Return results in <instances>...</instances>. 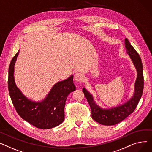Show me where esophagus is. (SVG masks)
<instances>
[{"instance_id":"esophagus-1","label":"esophagus","mask_w":152,"mask_h":152,"mask_svg":"<svg viewBox=\"0 0 152 152\" xmlns=\"http://www.w3.org/2000/svg\"><path fill=\"white\" fill-rule=\"evenodd\" d=\"M74 79H75V81L80 83V82H82L84 80V77H83V75L81 73H77L75 74V75L74 76Z\"/></svg>"}]
</instances>
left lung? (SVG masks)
I'll use <instances>...</instances> for the list:
<instances>
[{
	"instance_id": "left-lung-1",
	"label": "left lung",
	"mask_w": 152,
	"mask_h": 152,
	"mask_svg": "<svg viewBox=\"0 0 152 152\" xmlns=\"http://www.w3.org/2000/svg\"><path fill=\"white\" fill-rule=\"evenodd\" d=\"M124 42L126 53L129 55L137 71V78L134 84V91L132 97L126 102L119 106L110 108H102L95 103L92 95L84 87L83 89L85 97L91 108L92 119L102 125H115L124 120L137 107L142 95L143 76L141 58L127 38L125 39Z\"/></svg>"
}]
</instances>
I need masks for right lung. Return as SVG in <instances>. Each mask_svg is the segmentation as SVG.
<instances>
[{
	"label": "right lung",
	"instance_id": "right-lung-1",
	"mask_svg": "<svg viewBox=\"0 0 152 152\" xmlns=\"http://www.w3.org/2000/svg\"><path fill=\"white\" fill-rule=\"evenodd\" d=\"M18 53L19 51L11 61L8 80L9 94L16 111L21 118L37 128L48 129L58 126L65 118L64 108L67 97L76 90L73 75L54 84L42 100H31L18 88L15 81L14 67Z\"/></svg>",
	"mask_w": 152,
	"mask_h": 152
}]
</instances>
